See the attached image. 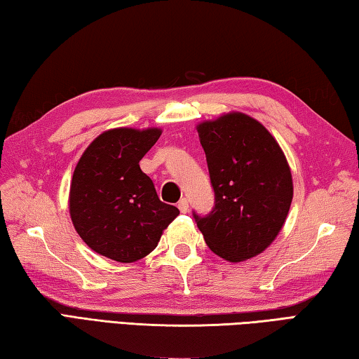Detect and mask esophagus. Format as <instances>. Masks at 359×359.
I'll return each mask as SVG.
<instances>
[{"instance_id":"1","label":"esophagus","mask_w":359,"mask_h":359,"mask_svg":"<svg viewBox=\"0 0 359 359\" xmlns=\"http://www.w3.org/2000/svg\"><path fill=\"white\" fill-rule=\"evenodd\" d=\"M178 208L181 212H187L189 211V200L187 198H181L178 202Z\"/></svg>"}]
</instances>
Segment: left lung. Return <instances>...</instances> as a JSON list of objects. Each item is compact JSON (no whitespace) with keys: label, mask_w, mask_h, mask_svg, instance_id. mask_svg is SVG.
I'll return each instance as SVG.
<instances>
[{"label":"left lung","mask_w":359,"mask_h":359,"mask_svg":"<svg viewBox=\"0 0 359 359\" xmlns=\"http://www.w3.org/2000/svg\"><path fill=\"white\" fill-rule=\"evenodd\" d=\"M216 205L194 215L205 243L229 262L262 254L285 224L293 180L284 151L252 116L230 111L197 126Z\"/></svg>","instance_id":"obj_1"}]
</instances>
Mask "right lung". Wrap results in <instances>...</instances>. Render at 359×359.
<instances>
[{"label": "right lung", "instance_id": "add662e5", "mask_svg": "<svg viewBox=\"0 0 359 359\" xmlns=\"http://www.w3.org/2000/svg\"><path fill=\"white\" fill-rule=\"evenodd\" d=\"M159 128H116L94 138L74 170L69 215L88 248L119 263L153 252L162 231L180 215L159 200L140 168L161 137Z\"/></svg>", "mask_w": 359, "mask_h": 359}]
</instances>
